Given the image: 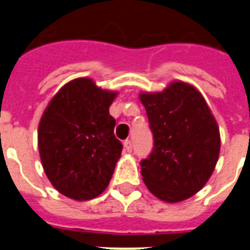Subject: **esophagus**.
<instances>
[{"label": "esophagus", "instance_id": "obj_1", "mask_svg": "<svg viewBox=\"0 0 250 250\" xmlns=\"http://www.w3.org/2000/svg\"><path fill=\"white\" fill-rule=\"evenodd\" d=\"M123 146H125V152H132V144H131V141L129 140L123 141Z\"/></svg>", "mask_w": 250, "mask_h": 250}]
</instances>
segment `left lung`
I'll use <instances>...</instances> for the list:
<instances>
[{"mask_svg":"<svg viewBox=\"0 0 250 250\" xmlns=\"http://www.w3.org/2000/svg\"><path fill=\"white\" fill-rule=\"evenodd\" d=\"M154 137L141 162L145 186L165 202L184 201L204 188L221 150L219 127L198 89L176 80L162 92H141Z\"/></svg>","mask_w":250,"mask_h":250,"instance_id":"8db88e82","label":"left lung"}]
</instances>
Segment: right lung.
Masks as SVG:
<instances>
[{
    "label": "right lung",
    "instance_id": "1",
    "mask_svg": "<svg viewBox=\"0 0 250 250\" xmlns=\"http://www.w3.org/2000/svg\"><path fill=\"white\" fill-rule=\"evenodd\" d=\"M117 96L89 78H78L64 84L44 110L37 129L41 164L66 197L92 200L109 186L123 148L109 114Z\"/></svg>",
    "mask_w": 250,
    "mask_h": 250
}]
</instances>
